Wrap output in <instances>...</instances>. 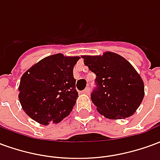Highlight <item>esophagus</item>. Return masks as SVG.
<instances>
[{"label": "esophagus", "instance_id": "esophagus-1", "mask_svg": "<svg viewBox=\"0 0 160 160\" xmlns=\"http://www.w3.org/2000/svg\"><path fill=\"white\" fill-rule=\"evenodd\" d=\"M82 92H83L84 94H89L90 93V88H89V87H87L85 90L82 91Z\"/></svg>", "mask_w": 160, "mask_h": 160}]
</instances>
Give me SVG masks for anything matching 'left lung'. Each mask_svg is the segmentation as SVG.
<instances>
[{
  "label": "left lung",
  "instance_id": "left-lung-1",
  "mask_svg": "<svg viewBox=\"0 0 160 160\" xmlns=\"http://www.w3.org/2000/svg\"><path fill=\"white\" fill-rule=\"evenodd\" d=\"M82 58L85 65L96 74L91 99L98 111L110 119L134 114L144 98V83L130 63L113 52Z\"/></svg>",
  "mask_w": 160,
  "mask_h": 160
}]
</instances>
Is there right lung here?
Instances as JSON below:
<instances>
[{
  "label": "right lung",
  "mask_w": 160,
  "mask_h": 160,
  "mask_svg": "<svg viewBox=\"0 0 160 160\" xmlns=\"http://www.w3.org/2000/svg\"><path fill=\"white\" fill-rule=\"evenodd\" d=\"M79 59L62 54L47 56L23 74L19 98L30 118L48 125L69 115L78 98L73 70Z\"/></svg>",
  "instance_id": "obj_1"
}]
</instances>
